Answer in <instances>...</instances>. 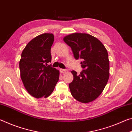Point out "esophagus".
Returning <instances> with one entry per match:
<instances>
[{"instance_id":"34e87169","label":"esophagus","mask_w":132,"mask_h":132,"mask_svg":"<svg viewBox=\"0 0 132 132\" xmlns=\"http://www.w3.org/2000/svg\"><path fill=\"white\" fill-rule=\"evenodd\" d=\"M60 71H61V72L62 73H66V71H68V70H66V69H60Z\"/></svg>"}]
</instances>
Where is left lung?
I'll use <instances>...</instances> for the list:
<instances>
[{
	"label": "left lung",
	"instance_id": "obj_1",
	"mask_svg": "<svg viewBox=\"0 0 132 132\" xmlns=\"http://www.w3.org/2000/svg\"><path fill=\"white\" fill-rule=\"evenodd\" d=\"M76 59H81L83 70L80 75L71 71L73 80L69 84L71 95L78 101L88 103L103 91L109 77L108 52L97 38L85 33H73L63 38Z\"/></svg>",
	"mask_w": 132,
	"mask_h": 132
}]
</instances>
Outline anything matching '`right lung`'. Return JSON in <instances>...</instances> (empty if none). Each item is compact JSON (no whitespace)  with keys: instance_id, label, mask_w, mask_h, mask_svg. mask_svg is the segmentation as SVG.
Masks as SVG:
<instances>
[{"instance_id":"1","label":"right lung","mask_w":132,"mask_h":132,"mask_svg":"<svg viewBox=\"0 0 132 132\" xmlns=\"http://www.w3.org/2000/svg\"><path fill=\"white\" fill-rule=\"evenodd\" d=\"M53 41L52 34H41L29 42L21 53V79L26 90L36 98L49 97L59 81V70L48 64Z\"/></svg>"}]
</instances>
